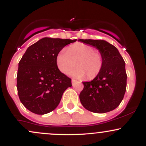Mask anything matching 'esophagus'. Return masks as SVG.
<instances>
[{
    "label": "esophagus",
    "instance_id": "34e87169",
    "mask_svg": "<svg viewBox=\"0 0 146 146\" xmlns=\"http://www.w3.org/2000/svg\"><path fill=\"white\" fill-rule=\"evenodd\" d=\"M76 80H72V84L73 85H74L75 84V83H76Z\"/></svg>",
    "mask_w": 146,
    "mask_h": 146
}]
</instances>
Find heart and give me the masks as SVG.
Wrapping results in <instances>:
<instances>
[{"instance_id": "heart-1", "label": "heart", "mask_w": 146, "mask_h": 146, "mask_svg": "<svg viewBox=\"0 0 146 146\" xmlns=\"http://www.w3.org/2000/svg\"><path fill=\"white\" fill-rule=\"evenodd\" d=\"M56 64L60 71L75 78H82L86 75L88 80L96 78L102 71L104 66V59L100 51L94 50L90 45L84 43H75L62 50L57 54Z\"/></svg>"}]
</instances>
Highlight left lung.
<instances>
[{
    "label": "left lung",
    "mask_w": 146,
    "mask_h": 146,
    "mask_svg": "<svg viewBox=\"0 0 146 146\" xmlns=\"http://www.w3.org/2000/svg\"><path fill=\"white\" fill-rule=\"evenodd\" d=\"M78 41L91 45L102 53L104 66L102 71L92 81L83 82L80 94L81 104L93 113H105L120 104L126 90L127 75L125 64L118 49L103 40Z\"/></svg>",
    "instance_id": "1"
}]
</instances>
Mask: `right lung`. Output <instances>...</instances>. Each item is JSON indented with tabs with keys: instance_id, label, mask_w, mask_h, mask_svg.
I'll return each instance as SVG.
<instances>
[{
	"instance_id": "right-lung-1",
	"label": "right lung",
	"mask_w": 146,
	"mask_h": 146,
	"mask_svg": "<svg viewBox=\"0 0 146 146\" xmlns=\"http://www.w3.org/2000/svg\"><path fill=\"white\" fill-rule=\"evenodd\" d=\"M77 40L44 38L31 45L18 63V94L26 108L37 115L56 109L71 79L56 64L58 52Z\"/></svg>"
}]
</instances>
